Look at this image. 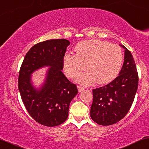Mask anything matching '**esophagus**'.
I'll list each match as a JSON object with an SVG mask.
<instances>
[{
	"mask_svg": "<svg viewBox=\"0 0 149 149\" xmlns=\"http://www.w3.org/2000/svg\"><path fill=\"white\" fill-rule=\"evenodd\" d=\"M77 88H78L79 92L82 91L84 90V88L82 87V86H77Z\"/></svg>",
	"mask_w": 149,
	"mask_h": 149,
	"instance_id": "esophagus-1",
	"label": "esophagus"
}]
</instances>
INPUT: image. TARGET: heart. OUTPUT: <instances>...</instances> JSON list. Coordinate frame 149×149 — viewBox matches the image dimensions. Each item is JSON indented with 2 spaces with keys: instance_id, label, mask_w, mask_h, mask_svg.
<instances>
[{
  "instance_id": "b5f03b06",
  "label": "heart",
  "mask_w": 149,
  "mask_h": 149,
  "mask_svg": "<svg viewBox=\"0 0 149 149\" xmlns=\"http://www.w3.org/2000/svg\"><path fill=\"white\" fill-rule=\"evenodd\" d=\"M76 54L67 53L63 56V65L67 76L73 78L84 70L87 71L78 75L75 80L84 86L97 81L107 84L116 78L123 63V54L120 47L107 41L91 39L81 41L75 47Z\"/></svg>"
}]
</instances>
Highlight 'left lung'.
<instances>
[{
    "label": "left lung",
    "instance_id": "left-lung-1",
    "mask_svg": "<svg viewBox=\"0 0 149 149\" xmlns=\"http://www.w3.org/2000/svg\"><path fill=\"white\" fill-rule=\"evenodd\" d=\"M125 61L119 76L111 82L93 89L91 107V119L100 125L108 126L118 122L129 112L138 86V75L131 53L123 45Z\"/></svg>",
    "mask_w": 149,
    "mask_h": 149
}]
</instances>
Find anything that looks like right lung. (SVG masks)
Segmentation results:
<instances>
[{"instance_id":"add662e5","label":"right lung","mask_w":149,"mask_h":149,"mask_svg":"<svg viewBox=\"0 0 149 149\" xmlns=\"http://www.w3.org/2000/svg\"><path fill=\"white\" fill-rule=\"evenodd\" d=\"M70 42L66 39L48 40L30 49L20 67L18 90L30 116L40 125L56 127L66 121L69 104L78 93L62 72L63 58ZM43 67L49 69L38 88L33 85L31 75Z\"/></svg>"}]
</instances>
